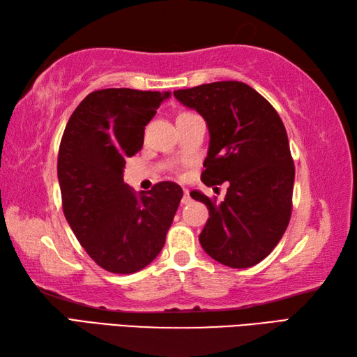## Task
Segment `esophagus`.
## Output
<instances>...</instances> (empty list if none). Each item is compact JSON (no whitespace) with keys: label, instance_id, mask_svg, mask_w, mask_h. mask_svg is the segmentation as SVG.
<instances>
[{"label":"esophagus","instance_id":"1","mask_svg":"<svg viewBox=\"0 0 357 357\" xmlns=\"http://www.w3.org/2000/svg\"><path fill=\"white\" fill-rule=\"evenodd\" d=\"M183 204H190L192 202V198L190 195H188V190H184V196H183V201H181Z\"/></svg>","mask_w":357,"mask_h":357}]
</instances>
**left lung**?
Listing matches in <instances>:
<instances>
[{
	"instance_id": "left-lung-1",
	"label": "left lung",
	"mask_w": 357,
	"mask_h": 357,
	"mask_svg": "<svg viewBox=\"0 0 357 357\" xmlns=\"http://www.w3.org/2000/svg\"><path fill=\"white\" fill-rule=\"evenodd\" d=\"M173 95L208 126L202 183L213 187L229 181L221 202L190 193L210 215L201 245L227 267H253L278 245L291 218L294 164L282 119L245 82L218 81Z\"/></svg>"
}]
</instances>
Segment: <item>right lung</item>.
Returning <instances> with one entry per match:
<instances>
[{
    "label": "right lung",
    "instance_id": "add662e5",
    "mask_svg": "<svg viewBox=\"0 0 357 357\" xmlns=\"http://www.w3.org/2000/svg\"><path fill=\"white\" fill-rule=\"evenodd\" d=\"M170 92L102 89L81 101L58 153L63 211L101 268L132 275L155 259L183 198L162 181L139 196L124 183L126 158L142 149L144 128Z\"/></svg>",
    "mask_w": 357,
    "mask_h": 357
}]
</instances>
